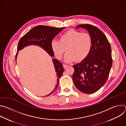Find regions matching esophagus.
Masks as SVG:
<instances>
[{
    "mask_svg": "<svg viewBox=\"0 0 126 126\" xmlns=\"http://www.w3.org/2000/svg\"><path fill=\"white\" fill-rule=\"evenodd\" d=\"M63 66L64 68H66L67 67V66H68V65H66V64H63Z\"/></svg>",
    "mask_w": 126,
    "mask_h": 126,
    "instance_id": "34e87169",
    "label": "esophagus"
}]
</instances>
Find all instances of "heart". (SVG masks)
<instances>
[{
	"mask_svg": "<svg viewBox=\"0 0 126 126\" xmlns=\"http://www.w3.org/2000/svg\"><path fill=\"white\" fill-rule=\"evenodd\" d=\"M93 40L91 35L87 32L71 29L62 34L59 40L53 39L51 42L52 51L56 58L62 59L65 51V60L71 62L75 60L81 62L85 60L91 53Z\"/></svg>",
	"mask_w": 126,
	"mask_h": 126,
	"instance_id": "heart-1",
	"label": "heart"
}]
</instances>
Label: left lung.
Instances as JSON below:
<instances>
[{
    "mask_svg": "<svg viewBox=\"0 0 126 126\" xmlns=\"http://www.w3.org/2000/svg\"><path fill=\"white\" fill-rule=\"evenodd\" d=\"M86 29L93 40L92 49L82 62L73 66V80L79 90L92 94L106 83L112 65V50L106 35L98 28L91 24H80L76 28Z\"/></svg>",
    "mask_w": 126,
    "mask_h": 126,
    "instance_id": "8db88e82",
    "label": "left lung"
}]
</instances>
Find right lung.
<instances>
[{
	"label": "right lung",
	"instance_id": "right-lung-1",
	"mask_svg": "<svg viewBox=\"0 0 126 126\" xmlns=\"http://www.w3.org/2000/svg\"><path fill=\"white\" fill-rule=\"evenodd\" d=\"M64 28H56L43 25L35 26L26 33L20 39L17 46V52L16 54L15 60L16 61L18 51L29 45H36L41 47L48 52L51 56L53 57L54 55L51 48V42L55 37V36ZM53 62L57 72V84L54 90H53V91L50 94L46 96L51 95L57 89L59 84V78L61 77L64 72V68L62 63L55 59H53Z\"/></svg>",
	"mask_w": 126,
	"mask_h": 126
}]
</instances>
